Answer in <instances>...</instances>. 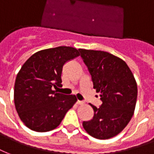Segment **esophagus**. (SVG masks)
<instances>
[{"label": "esophagus", "instance_id": "1", "mask_svg": "<svg viewBox=\"0 0 154 154\" xmlns=\"http://www.w3.org/2000/svg\"><path fill=\"white\" fill-rule=\"evenodd\" d=\"M77 104H78V105H83V104H85V102H84V101L78 100L77 101Z\"/></svg>", "mask_w": 154, "mask_h": 154}]
</instances>
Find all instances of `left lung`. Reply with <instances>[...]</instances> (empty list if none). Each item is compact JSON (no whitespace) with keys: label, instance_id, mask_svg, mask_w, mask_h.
Returning <instances> with one entry per match:
<instances>
[{"label":"left lung","instance_id":"obj_1","mask_svg":"<svg viewBox=\"0 0 154 154\" xmlns=\"http://www.w3.org/2000/svg\"><path fill=\"white\" fill-rule=\"evenodd\" d=\"M79 51L103 102L100 107L90 104L94 117L83 122V126L96 139L112 138L124 130L134 114L138 94L134 75L124 60L109 52Z\"/></svg>","mask_w":154,"mask_h":154}]
</instances>
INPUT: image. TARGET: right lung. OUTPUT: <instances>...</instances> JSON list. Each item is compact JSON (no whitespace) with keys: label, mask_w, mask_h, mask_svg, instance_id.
<instances>
[{"label":"right lung","mask_w":154,"mask_h":154,"mask_svg":"<svg viewBox=\"0 0 154 154\" xmlns=\"http://www.w3.org/2000/svg\"><path fill=\"white\" fill-rule=\"evenodd\" d=\"M79 56L71 47H57L34 53L23 64L14 83V101L20 120L37 132L54 130L76 103L75 95L52 90L61 85L63 66Z\"/></svg>","instance_id":"right-lung-1"}]
</instances>
